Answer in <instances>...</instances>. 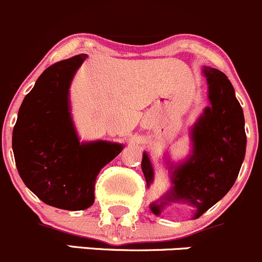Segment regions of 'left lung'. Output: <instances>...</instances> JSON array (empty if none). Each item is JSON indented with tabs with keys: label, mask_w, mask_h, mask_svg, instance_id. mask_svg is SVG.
I'll return each mask as SVG.
<instances>
[{
	"label": "left lung",
	"mask_w": 262,
	"mask_h": 262,
	"mask_svg": "<svg viewBox=\"0 0 262 262\" xmlns=\"http://www.w3.org/2000/svg\"><path fill=\"white\" fill-rule=\"evenodd\" d=\"M204 74L211 107L193 126L189 159L169 168L170 190L150 206L156 215L164 209L194 208V218H199L228 193L241 169L246 151L244 112L226 74L213 68L204 69ZM141 168L149 187L154 168L146 152Z\"/></svg>",
	"instance_id": "left-lung-1"
}]
</instances>
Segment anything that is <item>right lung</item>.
<instances>
[{
    "label": "right lung",
    "instance_id": "add662e5",
    "mask_svg": "<svg viewBox=\"0 0 262 262\" xmlns=\"http://www.w3.org/2000/svg\"><path fill=\"white\" fill-rule=\"evenodd\" d=\"M85 54L45 69L18 110L12 132L16 168L26 187L51 207L83 211L94 202L99 170L123 149L80 144L69 113V85Z\"/></svg>",
    "mask_w": 262,
    "mask_h": 262
}]
</instances>
